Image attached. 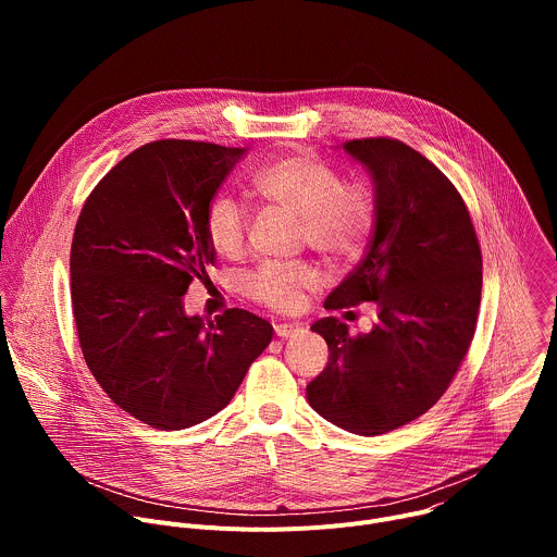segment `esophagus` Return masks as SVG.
Segmentation results:
<instances>
[{"label":"esophagus","mask_w":557,"mask_h":557,"mask_svg":"<svg viewBox=\"0 0 557 557\" xmlns=\"http://www.w3.org/2000/svg\"><path fill=\"white\" fill-rule=\"evenodd\" d=\"M301 333H304V329L297 326V324H280V326H275V335L280 339H290V337H297Z\"/></svg>","instance_id":"34e87169"}]
</instances>
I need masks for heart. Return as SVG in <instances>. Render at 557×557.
<instances>
[{
    "label": "heart",
    "mask_w": 557,
    "mask_h": 557,
    "mask_svg": "<svg viewBox=\"0 0 557 557\" xmlns=\"http://www.w3.org/2000/svg\"><path fill=\"white\" fill-rule=\"evenodd\" d=\"M253 191L273 209L299 218V240L333 262L352 260L374 226V202L357 183L306 151L284 153L253 176ZM247 211L231 196H215L205 213V233L215 253L237 258L247 243ZM320 286L310 264L264 262L247 277V295L273 310H293L304 290Z\"/></svg>",
    "instance_id": "1"
}]
</instances>
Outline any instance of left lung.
<instances>
[{"label": "left lung", "mask_w": 557, "mask_h": 557, "mask_svg": "<svg viewBox=\"0 0 557 557\" xmlns=\"http://www.w3.org/2000/svg\"><path fill=\"white\" fill-rule=\"evenodd\" d=\"M344 151L372 178L374 233L324 308L374 301L379 322L359 337L337 317L310 326L331 355L306 396L333 425L376 436L425 414L449 387L479 320L483 258L460 194L423 153L396 138L348 140Z\"/></svg>", "instance_id": "1"}]
</instances>
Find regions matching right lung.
Here are the masks:
<instances>
[{
  "mask_svg": "<svg viewBox=\"0 0 557 557\" xmlns=\"http://www.w3.org/2000/svg\"><path fill=\"white\" fill-rule=\"evenodd\" d=\"M247 153L200 140H153L114 165L86 200L70 249V290L84 359L110 399L158 430L198 425L228 406L273 339L262 317L187 314L209 280L205 213Z\"/></svg>",
  "mask_w": 557,
  "mask_h": 557,
  "instance_id": "add662e5",
  "label": "right lung"
}]
</instances>
